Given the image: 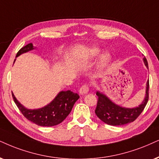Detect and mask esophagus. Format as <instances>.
<instances>
[{
	"label": "esophagus",
	"instance_id": "34e87169",
	"mask_svg": "<svg viewBox=\"0 0 159 159\" xmlns=\"http://www.w3.org/2000/svg\"><path fill=\"white\" fill-rule=\"evenodd\" d=\"M89 92V86L88 85H83L79 89V93L81 95H84V94H86V93H88Z\"/></svg>",
	"mask_w": 159,
	"mask_h": 159
}]
</instances>
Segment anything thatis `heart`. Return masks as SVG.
Wrapping results in <instances>:
<instances>
[{"mask_svg": "<svg viewBox=\"0 0 159 159\" xmlns=\"http://www.w3.org/2000/svg\"><path fill=\"white\" fill-rule=\"evenodd\" d=\"M100 53V50L99 48H91V49L88 50L86 52V57H94V56H96L99 55ZM111 61V56L109 54H104V55L102 56L101 59H100V67L101 68H103L107 66L108 64Z\"/></svg>", "mask_w": 159, "mask_h": 159, "instance_id": "heart-1", "label": "heart"}]
</instances>
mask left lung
Listing matches in <instances>:
<instances>
[{"mask_svg": "<svg viewBox=\"0 0 159 159\" xmlns=\"http://www.w3.org/2000/svg\"><path fill=\"white\" fill-rule=\"evenodd\" d=\"M144 63L148 68V64L144 57ZM145 97L138 107L125 108L116 105L105 94L97 92L98 97L95 114L98 117L109 125L118 126L134 122L144 110L149 98V81L147 82Z\"/></svg>", "mask_w": 159, "mask_h": 159, "instance_id": "left-lung-1", "label": "left lung"}]
</instances>
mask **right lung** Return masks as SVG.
I'll return each instance as SVG.
<instances>
[{
	"mask_svg": "<svg viewBox=\"0 0 159 159\" xmlns=\"http://www.w3.org/2000/svg\"><path fill=\"white\" fill-rule=\"evenodd\" d=\"M34 48H34L32 43L28 44L17 52L16 57ZM12 98L19 110L26 119L37 125L51 127L59 125L65 120L80 97L77 93H74L70 90L61 91L49 104L37 109H28L24 107L16 99L13 93Z\"/></svg>",
	"mask_w": 159,
	"mask_h": 159,
	"instance_id": "right-lung-1",
	"label": "right lung"
}]
</instances>
